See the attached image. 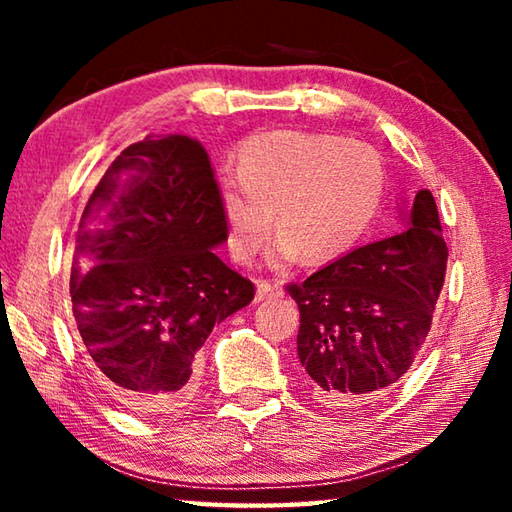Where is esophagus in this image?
Listing matches in <instances>:
<instances>
[{
	"instance_id": "1",
	"label": "esophagus",
	"mask_w": 512,
	"mask_h": 512,
	"mask_svg": "<svg viewBox=\"0 0 512 512\" xmlns=\"http://www.w3.org/2000/svg\"><path fill=\"white\" fill-rule=\"evenodd\" d=\"M277 296H282V289L277 287V284L268 282V280L257 282V302H262V300H273V298H277Z\"/></svg>"
}]
</instances>
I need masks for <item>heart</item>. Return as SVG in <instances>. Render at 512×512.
I'll return each instance as SVG.
<instances>
[{"label": "heart", "mask_w": 512, "mask_h": 512, "mask_svg": "<svg viewBox=\"0 0 512 512\" xmlns=\"http://www.w3.org/2000/svg\"><path fill=\"white\" fill-rule=\"evenodd\" d=\"M384 194V167L366 144L336 135L277 131L250 137L237 173L219 180L230 253L250 262L271 237L273 212L284 255L325 264L366 235Z\"/></svg>", "instance_id": "1"}]
</instances>
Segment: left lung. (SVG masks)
I'll list each match as a JSON object with an SVG mask.
<instances>
[{"label": "left lung", "mask_w": 512, "mask_h": 512, "mask_svg": "<svg viewBox=\"0 0 512 512\" xmlns=\"http://www.w3.org/2000/svg\"><path fill=\"white\" fill-rule=\"evenodd\" d=\"M445 268L438 207L422 189L400 235L287 284L300 309L298 357L318 400L363 402L406 375L431 329Z\"/></svg>", "instance_id": "1"}]
</instances>
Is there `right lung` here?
<instances>
[{"label":"right lung","instance_id":"1","mask_svg":"<svg viewBox=\"0 0 512 512\" xmlns=\"http://www.w3.org/2000/svg\"><path fill=\"white\" fill-rule=\"evenodd\" d=\"M225 239L210 155L189 135H146L94 187L69 296L88 366L137 415L185 406L196 352L255 298L212 250Z\"/></svg>","mask_w":512,"mask_h":512}]
</instances>
